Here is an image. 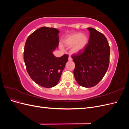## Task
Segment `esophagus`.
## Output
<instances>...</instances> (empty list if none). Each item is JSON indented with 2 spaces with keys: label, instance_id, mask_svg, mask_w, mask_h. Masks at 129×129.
Instances as JSON below:
<instances>
[{
  "label": "esophagus",
  "instance_id": "34e87169",
  "mask_svg": "<svg viewBox=\"0 0 129 129\" xmlns=\"http://www.w3.org/2000/svg\"><path fill=\"white\" fill-rule=\"evenodd\" d=\"M68 60L69 61H72L73 60V58H72V57L71 56H69L68 57Z\"/></svg>",
  "mask_w": 129,
  "mask_h": 129
}]
</instances>
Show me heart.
Wrapping results in <instances>:
<instances>
[{"mask_svg": "<svg viewBox=\"0 0 129 129\" xmlns=\"http://www.w3.org/2000/svg\"><path fill=\"white\" fill-rule=\"evenodd\" d=\"M88 38L87 35L80 32L74 33L68 35L63 40L66 46H72V50L73 53H78L83 50L87 45Z\"/></svg>", "mask_w": 129, "mask_h": 129, "instance_id": "1", "label": "heart"}]
</instances>
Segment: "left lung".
<instances>
[{"instance_id":"1","label":"left lung","mask_w":129,"mask_h":129,"mask_svg":"<svg viewBox=\"0 0 129 129\" xmlns=\"http://www.w3.org/2000/svg\"><path fill=\"white\" fill-rule=\"evenodd\" d=\"M88 44L83 51L72 56L75 64L74 75L77 83L86 88L98 84L106 73L110 62V46L106 37L93 28Z\"/></svg>"}]
</instances>
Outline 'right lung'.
<instances>
[{
	"mask_svg": "<svg viewBox=\"0 0 129 129\" xmlns=\"http://www.w3.org/2000/svg\"><path fill=\"white\" fill-rule=\"evenodd\" d=\"M58 31L42 27L27 38L24 60L28 75L35 82L45 88L53 87L59 81L68 55L56 57L52 52L59 44Z\"/></svg>",
	"mask_w": 129,
	"mask_h": 129,
	"instance_id": "right-lung-1",
	"label": "right lung"
}]
</instances>
